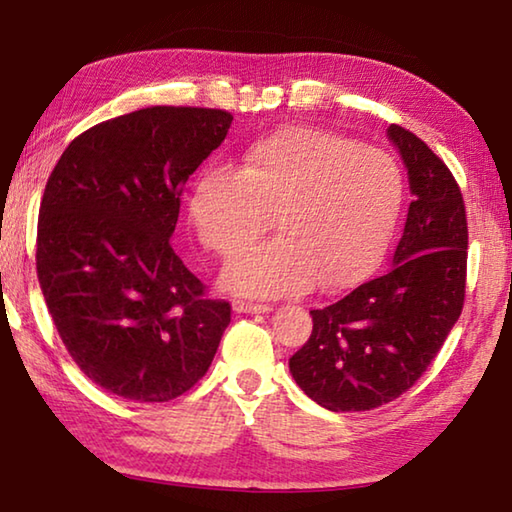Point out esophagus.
<instances>
[{
  "instance_id": "obj_1",
  "label": "esophagus",
  "mask_w": 512,
  "mask_h": 512,
  "mask_svg": "<svg viewBox=\"0 0 512 512\" xmlns=\"http://www.w3.org/2000/svg\"><path fill=\"white\" fill-rule=\"evenodd\" d=\"M232 309H235L237 314H266V311H271L268 305H262V302H250V300H235L232 302Z\"/></svg>"
}]
</instances>
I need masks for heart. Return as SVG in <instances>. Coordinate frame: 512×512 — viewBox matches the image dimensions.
I'll list each match as a JSON object with an SVG mask.
<instances>
[{
    "mask_svg": "<svg viewBox=\"0 0 512 512\" xmlns=\"http://www.w3.org/2000/svg\"><path fill=\"white\" fill-rule=\"evenodd\" d=\"M404 194L386 151L311 126L259 137L235 169L205 167L189 192V223L201 244L232 257L274 214L280 238L249 249L223 271V287L244 296L323 291L361 280L391 239Z\"/></svg>",
    "mask_w": 512,
    "mask_h": 512,
    "instance_id": "obj_1",
    "label": "heart"
}]
</instances>
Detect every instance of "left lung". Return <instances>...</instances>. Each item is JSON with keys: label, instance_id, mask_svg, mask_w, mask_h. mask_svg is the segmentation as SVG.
I'll return each instance as SVG.
<instances>
[{"label": "left lung", "instance_id": "8db88e82", "mask_svg": "<svg viewBox=\"0 0 512 512\" xmlns=\"http://www.w3.org/2000/svg\"><path fill=\"white\" fill-rule=\"evenodd\" d=\"M413 201L393 268L325 309H314L291 375L329 411H370L409 391L461 316L467 216L461 187L418 135L391 124Z\"/></svg>", "mask_w": 512, "mask_h": 512}]
</instances>
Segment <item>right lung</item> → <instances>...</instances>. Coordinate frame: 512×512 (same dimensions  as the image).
<instances>
[{"label":"right lung","instance_id":"right-lung-1","mask_svg":"<svg viewBox=\"0 0 512 512\" xmlns=\"http://www.w3.org/2000/svg\"><path fill=\"white\" fill-rule=\"evenodd\" d=\"M214 108L153 106L69 142L42 194L38 282L69 357L133 402H169L201 379L230 302L171 248L187 178L228 135Z\"/></svg>","mask_w":512,"mask_h":512}]
</instances>
